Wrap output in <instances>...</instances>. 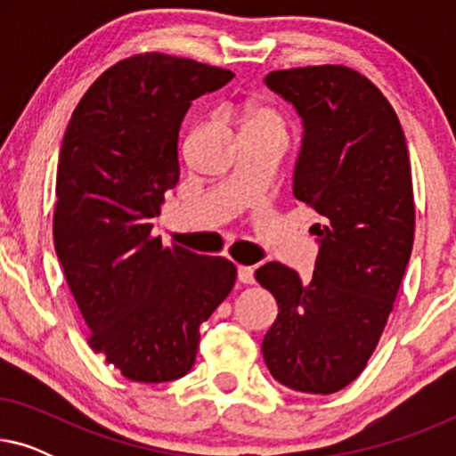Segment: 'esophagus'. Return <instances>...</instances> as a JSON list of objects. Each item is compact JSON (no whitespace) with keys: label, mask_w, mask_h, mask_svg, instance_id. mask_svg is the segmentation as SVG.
Listing matches in <instances>:
<instances>
[{"label":"esophagus","mask_w":456,"mask_h":456,"mask_svg":"<svg viewBox=\"0 0 456 456\" xmlns=\"http://www.w3.org/2000/svg\"><path fill=\"white\" fill-rule=\"evenodd\" d=\"M239 282H240V284H253V282H255L253 267L239 265Z\"/></svg>","instance_id":"obj_1"}]
</instances>
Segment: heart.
<instances>
[{
	"label": "heart",
	"instance_id": "b5f03b06",
	"mask_svg": "<svg viewBox=\"0 0 456 456\" xmlns=\"http://www.w3.org/2000/svg\"><path fill=\"white\" fill-rule=\"evenodd\" d=\"M286 118L270 103H251L240 110L242 134H276L286 139Z\"/></svg>",
	"mask_w": 456,
	"mask_h": 456
}]
</instances>
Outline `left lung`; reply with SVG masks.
<instances>
[{"label":"left lung","mask_w":456,"mask_h":456,"mask_svg":"<svg viewBox=\"0 0 456 456\" xmlns=\"http://www.w3.org/2000/svg\"><path fill=\"white\" fill-rule=\"evenodd\" d=\"M265 83L303 118L295 197L322 226L309 282L278 261L255 272L278 303L261 353L286 388L334 395L376 351L413 248L407 142L388 99L353 68H290Z\"/></svg>","instance_id":"8db88e82"}]
</instances>
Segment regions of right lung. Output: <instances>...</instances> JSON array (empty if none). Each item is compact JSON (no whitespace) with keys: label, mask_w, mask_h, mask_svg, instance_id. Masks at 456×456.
<instances>
[{"label":"right lung","mask_w":456,"mask_h":456,"mask_svg":"<svg viewBox=\"0 0 456 456\" xmlns=\"http://www.w3.org/2000/svg\"><path fill=\"white\" fill-rule=\"evenodd\" d=\"M232 77L178 55H130L89 86L61 141L55 253L91 348L133 382L189 373L199 326L236 282L232 261L164 247L151 232L180 178L186 110Z\"/></svg>","instance_id":"1"}]
</instances>
